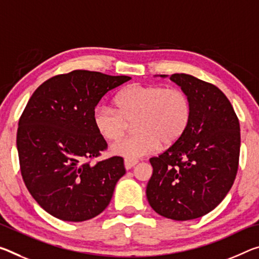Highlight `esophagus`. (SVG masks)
Wrapping results in <instances>:
<instances>
[{
  "label": "esophagus",
  "mask_w": 259,
  "mask_h": 259,
  "mask_svg": "<svg viewBox=\"0 0 259 259\" xmlns=\"http://www.w3.org/2000/svg\"><path fill=\"white\" fill-rule=\"evenodd\" d=\"M138 163V161H136V160H129V159H125L124 160V167L125 169H131V168H134L135 166H136Z\"/></svg>",
  "instance_id": "esophagus-1"
}]
</instances>
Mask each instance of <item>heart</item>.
Instances as JSON below:
<instances>
[{"mask_svg":"<svg viewBox=\"0 0 259 259\" xmlns=\"http://www.w3.org/2000/svg\"><path fill=\"white\" fill-rule=\"evenodd\" d=\"M113 109L100 106L93 113L98 133L107 141H118L134 123L136 134L112 146V153L129 160L144 157L161 144L170 147L181 141L191 118V104L180 89L134 84L115 97Z\"/></svg>","mask_w":259,"mask_h":259,"instance_id":"b5f03b06","label":"heart"}]
</instances>
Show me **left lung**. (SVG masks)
<instances>
[{
	"label": "left lung",
	"mask_w": 259,
	"mask_h": 259,
	"mask_svg": "<svg viewBox=\"0 0 259 259\" xmlns=\"http://www.w3.org/2000/svg\"><path fill=\"white\" fill-rule=\"evenodd\" d=\"M169 79L188 96L191 118L178 144L150 159L153 174L146 197L158 214L186 221L207 214L231 190L239 167L240 123L217 86L187 73Z\"/></svg>",
	"instance_id": "1"
}]
</instances>
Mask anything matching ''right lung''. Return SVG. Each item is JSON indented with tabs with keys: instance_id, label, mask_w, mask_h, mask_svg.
Wrapping results in <instances>:
<instances>
[{
	"instance_id": "right-lung-1",
	"label": "right lung",
	"mask_w": 259,
	"mask_h": 259,
	"mask_svg": "<svg viewBox=\"0 0 259 259\" xmlns=\"http://www.w3.org/2000/svg\"><path fill=\"white\" fill-rule=\"evenodd\" d=\"M130 79L73 70L46 80L28 100L17 131L20 171L32 197L55 218L79 223L108 206L125 168L121 157L88 162L107 149L93 113L106 93Z\"/></svg>"
}]
</instances>
